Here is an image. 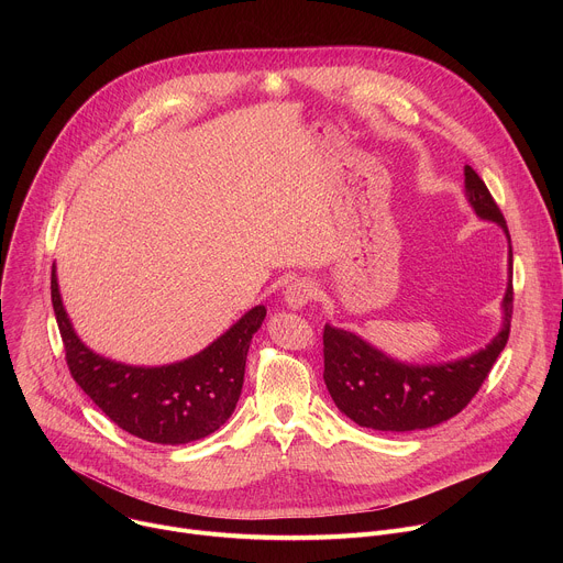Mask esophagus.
<instances>
[{
	"label": "esophagus",
	"mask_w": 563,
	"mask_h": 563,
	"mask_svg": "<svg viewBox=\"0 0 563 563\" xmlns=\"http://www.w3.org/2000/svg\"><path fill=\"white\" fill-rule=\"evenodd\" d=\"M316 294H318V287H316L311 280L298 278V280H294V283L287 285V289H285V302H287L291 309H300V307H305L307 302H311V300L316 298Z\"/></svg>",
	"instance_id": "1"
}]
</instances>
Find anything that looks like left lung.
Listing matches in <instances>:
<instances>
[{"label": "left lung", "instance_id": "8db88e82", "mask_svg": "<svg viewBox=\"0 0 563 563\" xmlns=\"http://www.w3.org/2000/svg\"><path fill=\"white\" fill-rule=\"evenodd\" d=\"M465 196L478 218L497 222L510 238L501 209L472 167H465ZM512 294L510 247V280L504 296L501 332L484 350L452 363H398L365 343L361 336L325 325L323 378L336 408L361 428L380 432L426 430L452 419L484 385L508 343L515 300Z\"/></svg>", "mask_w": 563, "mask_h": 563}]
</instances>
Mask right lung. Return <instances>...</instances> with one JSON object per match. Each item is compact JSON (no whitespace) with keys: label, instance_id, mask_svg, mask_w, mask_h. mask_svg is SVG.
Returning a JSON list of instances; mask_svg holds the SVG:
<instances>
[{"label":"right lung","instance_id":"right-lung-1","mask_svg":"<svg viewBox=\"0 0 563 563\" xmlns=\"http://www.w3.org/2000/svg\"><path fill=\"white\" fill-rule=\"evenodd\" d=\"M51 300L75 383L118 428L163 445L205 439L231 417L243 389L252 336L267 316L258 305L200 354L163 367H133L93 354L77 339L59 298L55 265Z\"/></svg>","mask_w":563,"mask_h":563}]
</instances>
